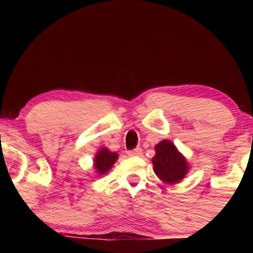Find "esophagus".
Listing matches in <instances>:
<instances>
[{
	"label": "esophagus",
	"instance_id": "1",
	"mask_svg": "<svg viewBox=\"0 0 253 253\" xmlns=\"http://www.w3.org/2000/svg\"><path fill=\"white\" fill-rule=\"evenodd\" d=\"M127 155L130 157H136V156H141L143 155V150L141 149H135V150H130L127 152Z\"/></svg>",
	"mask_w": 253,
	"mask_h": 253
}]
</instances>
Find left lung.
I'll return each instance as SVG.
<instances>
[{"label": "left lung", "mask_w": 253, "mask_h": 253, "mask_svg": "<svg viewBox=\"0 0 253 253\" xmlns=\"http://www.w3.org/2000/svg\"><path fill=\"white\" fill-rule=\"evenodd\" d=\"M155 150L152 164L156 175L168 184L182 181L189 170V165L175 144L170 140H162L156 145Z\"/></svg>", "instance_id": "8db88e82"}]
</instances>
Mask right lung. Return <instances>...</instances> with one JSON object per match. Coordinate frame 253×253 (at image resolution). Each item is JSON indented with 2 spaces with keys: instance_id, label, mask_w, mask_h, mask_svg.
<instances>
[{
  "instance_id": "right-lung-1",
  "label": "right lung",
  "mask_w": 253,
  "mask_h": 253,
  "mask_svg": "<svg viewBox=\"0 0 253 253\" xmlns=\"http://www.w3.org/2000/svg\"><path fill=\"white\" fill-rule=\"evenodd\" d=\"M118 159L117 152H110L108 149L102 147L101 150L97 151L96 156L94 159V168L96 170L98 175H106L110 170V168L114 165Z\"/></svg>"
}]
</instances>
